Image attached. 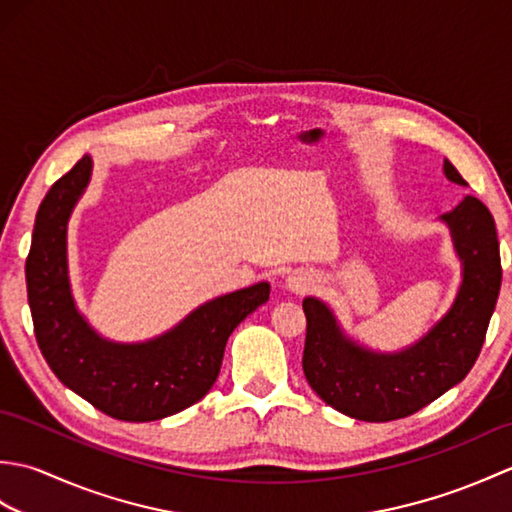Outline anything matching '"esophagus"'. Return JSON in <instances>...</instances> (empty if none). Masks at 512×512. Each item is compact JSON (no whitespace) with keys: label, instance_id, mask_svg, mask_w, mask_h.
Instances as JSON below:
<instances>
[{"label":"esophagus","instance_id":"1","mask_svg":"<svg viewBox=\"0 0 512 512\" xmlns=\"http://www.w3.org/2000/svg\"><path fill=\"white\" fill-rule=\"evenodd\" d=\"M312 284H314V277L306 273V270H295V273L288 277V288L292 292H306L312 288Z\"/></svg>","mask_w":512,"mask_h":512}]
</instances>
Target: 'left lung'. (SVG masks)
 Listing matches in <instances>:
<instances>
[{
	"label": "left lung",
	"instance_id": "left-lung-1",
	"mask_svg": "<svg viewBox=\"0 0 512 512\" xmlns=\"http://www.w3.org/2000/svg\"><path fill=\"white\" fill-rule=\"evenodd\" d=\"M444 176L466 184L449 160ZM440 220L462 262V284L451 310L405 350H367L345 336L323 301L303 299V374L317 396L345 416L365 422L407 418L464 380L480 356L502 286L495 220L473 195Z\"/></svg>",
	"mask_w": 512,
	"mask_h": 512
}]
</instances>
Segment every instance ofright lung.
I'll return each mask as SVG.
<instances>
[{"label":"right lung","instance_id":"right-lung-1","mask_svg":"<svg viewBox=\"0 0 512 512\" xmlns=\"http://www.w3.org/2000/svg\"><path fill=\"white\" fill-rule=\"evenodd\" d=\"M92 176L83 156L43 198L26 259L28 303L46 363L65 387L125 422L173 416L202 400L220 374L228 336L270 297V284L202 303L145 343L107 341L76 310L68 277V220Z\"/></svg>","mask_w":512,"mask_h":512}]
</instances>
